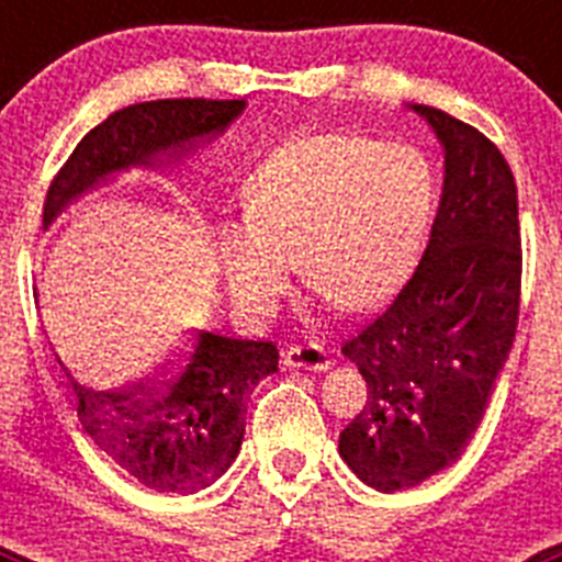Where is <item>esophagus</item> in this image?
<instances>
[{
	"instance_id": "1",
	"label": "esophagus",
	"mask_w": 562,
	"mask_h": 562,
	"mask_svg": "<svg viewBox=\"0 0 562 562\" xmlns=\"http://www.w3.org/2000/svg\"><path fill=\"white\" fill-rule=\"evenodd\" d=\"M284 366L290 369H312V371H326L331 366L329 351L321 342H304V346H290L284 351Z\"/></svg>"
}]
</instances>
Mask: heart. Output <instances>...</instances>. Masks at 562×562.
<instances>
[{"label": "heart", "instance_id": "obj_1", "mask_svg": "<svg viewBox=\"0 0 562 562\" xmlns=\"http://www.w3.org/2000/svg\"><path fill=\"white\" fill-rule=\"evenodd\" d=\"M430 211L419 154L360 134H312L272 154L245 191V227L222 241L227 284L250 317L290 290L292 267L342 312L400 290Z\"/></svg>", "mask_w": 562, "mask_h": 562}]
</instances>
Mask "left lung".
<instances>
[{"label":"left lung","instance_id":"obj_1","mask_svg":"<svg viewBox=\"0 0 562 562\" xmlns=\"http://www.w3.org/2000/svg\"><path fill=\"white\" fill-rule=\"evenodd\" d=\"M445 146V191L419 265L342 342L369 402L340 434L346 464L380 493L453 464L479 428L520 310L518 188L486 134L414 103Z\"/></svg>","mask_w":562,"mask_h":562}]
</instances>
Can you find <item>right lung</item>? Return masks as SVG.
Masks as SVG:
<instances>
[{
  "mask_svg": "<svg viewBox=\"0 0 562 562\" xmlns=\"http://www.w3.org/2000/svg\"><path fill=\"white\" fill-rule=\"evenodd\" d=\"M245 101L162 98L112 112L81 137L44 200L47 225L76 193L128 166L182 154L241 114ZM278 371L272 340H233L191 331L151 376L98 389L67 374L76 414L98 448L157 493H196L236 459L252 389Z\"/></svg>",
  "mask_w": 562,
  "mask_h": 562,
  "instance_id": "right-lung-1",
  "label": "right lung"
}]
</instances>
